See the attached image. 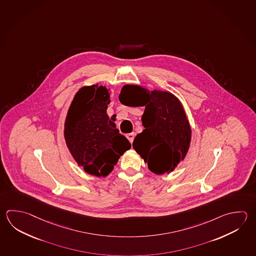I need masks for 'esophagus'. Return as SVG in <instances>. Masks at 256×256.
<instances>
[{"instance_id": "esophagus-1", "label": "esophagus", "mask_w": 256, "mask_h": 256, "mask_svg": "<svg viewBox=\"0 0 256 256\" xmlns=\"http://www.w3.org/2000/svg\"><path fill=\"white\" fill-rule=\"evenodd\" d=\"M126 138L130 140V142L132 144V143H133V140L135 138V133H133V132H132V133H128V134L126 135Z\"/></svg>"}]
</instances>
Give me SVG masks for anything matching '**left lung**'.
I'll use <instances>...</instances> for the list:
<instances>
[{
  "instance_id": "8db88e82",
  "label": "left lung",
  "mask_w": 256,
  "mask_h": 256,
  "mask_svg": "<svg viewBox=\"0 0 256 256\" xmlns=\"http://www.w3.org/2000/svg\"><path fill=\"white\" fill-rule=\"evenodd\" d=\"M120 100L126 106H145L142 124L145 130L133 142L134 150L156 174L169 173L188 151L191 128L178 100L169 92L150 93L140 86L126 85Z\"/></svg>"
}]
</instances>
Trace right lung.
<instances>
[{"label": "right lung", "instance_id": "obj_1", "mask_svg": "<svg viewBox=\"0 0 256 256\" xmlns=\"http://www.w3.org/2000/svg\"><path fill=\"white\" fill-rule=\"evenodd\" d=\"M110 93L98 85L83 87L68 111L64 136L78 164L88 174L106 176L131 144L106 114Z\"/></svg>", "mask_w": 256, "mask_h": 256}]
</instances>
